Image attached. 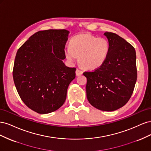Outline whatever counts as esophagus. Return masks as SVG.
Listing matches in <instances>:
<instances>
[{
    "instance_id": "1",
    "label": "esophagus",
    "mask_w": 151,
    "mask_h": 151,
    "mask_svg": "<svg viewBox=\"0 0 151 151\" xmlns=\"http://www.w3.org/2000/svg\"><path fill=\"white\" fill-rule=\"evenodd\" d=\"M76 73V76H79L83 74V72L82 71V70H79V69H78V68H77Z\"/></svg>"
}]
</instances>
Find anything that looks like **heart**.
<instances>
[{
  "label": "heart",
  "instance_id": "b5f03b06",
  "mask_svg": "<svg viewBox=\"0 0 151 151\" xmlns=\"http://www.w3.org/2000/svg\"><path fill=\"white\" fill-rule=\"evenodd\" d=\"M109 51V44L106 39L83 33L71 39L70 46L65 47L64 54L70 62L74 63L79 57L82 66L87 69L94 70L103 64Z\"/></svg>",
  "mask_w": 151,
  "mask_h": 151
}]
</instances>
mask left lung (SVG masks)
I'll return each instance as SVG.
<instances>
[{
    "instance_id": "left-lung-1",
    "label": "left lung",
    "mask_w": 151,
    "mask_h": 151,
    "mask_svg": "<svg viewBox=\"0 0 151 151\" xmlns=\"http://www.w3.org/2000/svg\"><path fill=\"white\" fill-rule=\"evenodd\" d=\"M109 51L103 64L83 73L89 103L99 110L112 111L124 106L134 92L137 77L134 47L120 36L106 32Z\"/></svg>"
}]
</instances>
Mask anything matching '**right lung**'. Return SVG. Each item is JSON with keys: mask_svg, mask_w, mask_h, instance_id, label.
I'll return each instance as SVG.
<instances>
[{"mask_svg": "<svg viewBox=\"0 0 151 151\" xmlns=\"http://www.w3.org/2000/svg\"><path fill=\"white\" fill-rule=\"evenodd\" d=\"M69 31H40L18 49L13 79L22 101L34 111L47 114L64 103L76 68L67 67L64 48Z\"/></svg>", "mask_w": 151, "mask_h": 151, "instance_id": "add662e5", "label": "right lung"}]
</instances>
